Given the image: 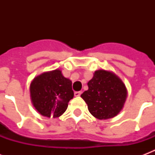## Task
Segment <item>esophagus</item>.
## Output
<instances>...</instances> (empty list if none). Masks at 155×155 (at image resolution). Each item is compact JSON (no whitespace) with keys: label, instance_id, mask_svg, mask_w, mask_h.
Returning <instances> with one entry per match:
<instances>
[{"label":"esophagus","instance_id":"34e87169","mask_svg":"<svg viewBox=\"0 0 155 155\" xmlns=\"http://www.w3.org/2000/svg\"><path fill=\"white\" fill-rule=\"evenodd\" d=\"M81 93H82V92H80V91H79V92H75L74 94H75V97H80V95H81Z\"/></svg>","mask_w":155,"mask_h":155}]
</instances>
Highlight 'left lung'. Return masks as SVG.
<instances>
[{"label": "left lung", "mask_w": 155, "mask_h": 155, "mask_svg": "<svg viewBox=\"0 0 155 155\" xmlns=\"http://www.w3.org/2000/svg\"><path fill=\"white\" fill-rule=\"evenodd\" d=\"M87 86L88 90L81 97L92 116L105 120L117 115L124 105L127 91L115 74L104 70L97 71Z\"/></svg>", "instance_id": "left-lung-1"}]
</instances>
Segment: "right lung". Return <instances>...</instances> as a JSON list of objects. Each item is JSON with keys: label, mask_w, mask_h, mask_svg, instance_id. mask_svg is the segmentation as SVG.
Here are the masks:
<instances>
[{"label": "right lung", "mask_w": 155, "mask_h": 155, "mask_svg": "<svg viewBox=\"0 0 155 155\" xmlns=\"http://www.w3.org/2000/svg\"><path fill=\"white\" fill-rule=\"evenodd\" d=\"M30 97L41 115L58 117L65 112L68 102L74 97L71 81L64 77L59 70L45 72L32 81Z\"/></svg>", "instance_id": "right-lung-1"}]
</instances>
